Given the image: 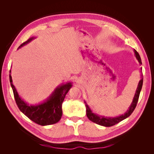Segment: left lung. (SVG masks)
I'll return each instance as SVG.
<instances>
[{"instance_id":"obj_1","label":"left lung","mask_w":154,"mask_h":154,"mask_svg":"<svg viewBox=\"0 0 154 154\" xmlns=\"http://www.w3.org/2000/svg\"><path fill=\"white\" fill-rule=\"evenodd\" d=\"M134 53H135V56H136V58L138 60L139 63L141 65L142 62H141L140 56H139V53L137 52L136 50H135V49H134ZM143 78L142 76L141 80L139 82V84H138L137 88L136 89V93H135V95L134 97L133 101L132 102V104L130 106L129 109L127 110V112H125L124 114L121 115V116H118V117H116V118H107V117H105V116H98V115H97V114L92 112V110L89 108V106L87 105L86 102L85 101V106H86V113H87V118H88V119L91 120V122H94L97 125L104 126V127H112V126L115 125L116 124H117V123L122 122V121H123V119L127 118L128 116H130L132 114V113L133 112V111L134 110L135 108H136V106L137 105L139 94H140V92L141 91L142 86H143Z\"/></svg>"}]
</instances>
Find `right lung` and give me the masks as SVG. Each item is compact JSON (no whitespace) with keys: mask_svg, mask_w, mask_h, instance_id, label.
<instances>
[{"mask_svg":"<svg viewBox=\"0 0 154 154\" xmlns=\"http://www.w3.org/2000/svg\"><path fill=\"white\" fill-rule=\"evenodd\" d=\"M34 38H29L28 40L22 44L18 48L30 42ZM10 82L13 89L14 97L18 109L35 123L42 125H49L58 123L62 116V105L65 96L72 87L71 83H67L65 85L58 86L44 103L37 105H29L18 96L15 86L13 84L11 76V70L10 71Z\"/></svg>","mask_w":154,"mask_h":154,"instance_id":"obj_1","label":"right lung"}]
</instances>
